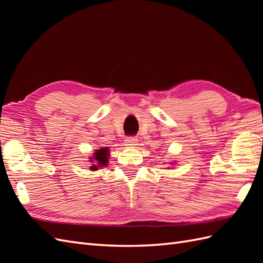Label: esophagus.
I'll return each instance as SVG.
<instances>
[{"label": "esophagus", "instance_id": "34e87169", "mask_svg": "<svg viewBox=\"0 0 263 263\" xmlns=\"http://www.w3.org/2000/svg\"><path fill=\"white\" fill-rule=\"evenodd\" d=\"M137 141H138V140H137L136 138L130 137V138H126V139L124 140V143H125V145H127V146H133V145L137 144Z\"/></svg>", "mask_w": 263, "mask_h": 263}]
</instances>
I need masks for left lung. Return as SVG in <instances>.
I'll list each match as a JSON object with an SVG mask.
<instances>
[{"mask_svg":"<svg viewBox=\"0 0 263 263\" xmlns=\"http://www.w3.org/2000/svg\"><path fill=\"white\" fill-rule=\"evenodd\" d=\"M170 163H172V164H175V163H176V161H172Z\"/></svg>","mask_w":263,"mask_h":263,"instance_id":"obj_1","label":"left lung"}]
</instances>
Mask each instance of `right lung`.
Listing matches in <instances>:
<instances>
[{"mask_svg": "<svg viewBox=\"0 0 263 263\" xmlns=\"http://www.w3.org/2000/svg\"><path fill=\"white\" fill-rule=\"evenodd\" d=\"M109 150L108 146H103L101 149L95 150L93 156L89 157V161L91 162L90 170L91 172H96V170L101 169L102 167H106L108 164V158H109Z\"/></svg>", "mask_w": 263, "mask_h": 263, "instance_id": "obj_1", "label": "right lung"}]
</instances>
